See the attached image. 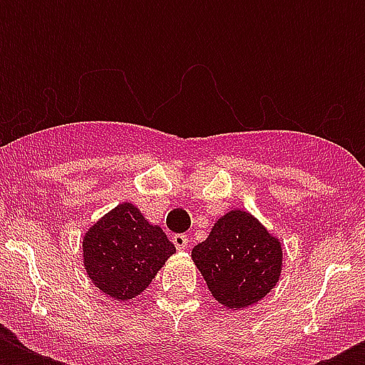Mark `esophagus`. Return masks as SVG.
Segmentation results:
<instances>
[{"instance_id": "1", "label": "esophagus", "mask_w": 365, "mask_h": 365, "mask_svg": "<svg viewBox=\"0 0 365 365\" xmlns=\"http://www.w3.org/2000/svg\"><path fill=\"white\" fill-rule=\"evenodd\" d=\"M172 242H174V246H176L178 250H187L189 246L187 235H182V233L174 235V237H172Z\"/></svg>"}]
</instances>
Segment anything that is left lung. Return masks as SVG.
<instances>
[{
    "label": "left lung",
    "instance_id": "1",
    "mask_svg": "<svg viewBox=\"0 0 365 365\" xmlns=\"http://www.w3.org/2000/svg\"><path fill=\"white\" fill-rule=\"evenodd\" d=\"M191 257L212 295L233 311L263 299L282 272L280 240L244 210L220 217Z\"/></svg>",
    "mask_w": 365,
    "mask_h": 365
}]
</instances>
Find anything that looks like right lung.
I'll return each mask as SVG.
<instances>
[{"mask_svg":"<svg viewBox=\"0 0 365 365\" xmlns=\"http://www.w3.org/2000/svg\"><path fill=\"white\" fill-rule=\"evenodd\" d=\"M174 252L165 231L151 225L132 202L115 206L83 237L88 278L117 301L142 294Z\"/></svg>","mask_w":365,"mask_h":365,"instance_id":"add662e5","label":"right lung"}]
</instances>
